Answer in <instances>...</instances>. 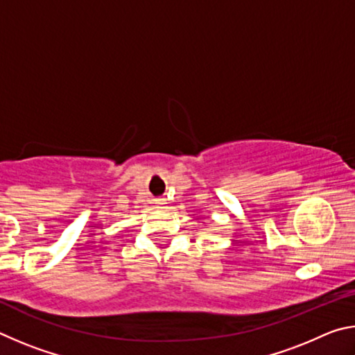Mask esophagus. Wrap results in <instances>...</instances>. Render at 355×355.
I'll use <instances>...</instances> for the list:
<instances>
[{
    "instance_id": "obj_1",
    "label": "esophagus",
    "mask_w": 355,
    "mask_h": 355,
    "mask_svg": "<svg viewBox=\"0 0 355 355\" xmlns=\"http://www.w3.org/2000/svg\"><path fill=\"white\" fill-rule=\"evenodd\" d=\"M156 203H158V207H161V205H164V203H166V202H164V200H161V199H159V200H156Z\"/></svg>"
}]
</instances>
